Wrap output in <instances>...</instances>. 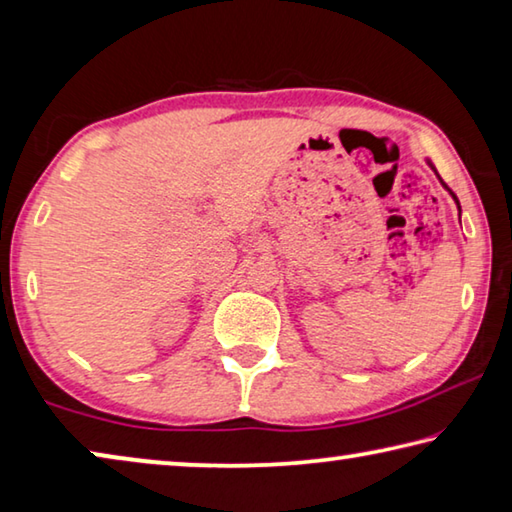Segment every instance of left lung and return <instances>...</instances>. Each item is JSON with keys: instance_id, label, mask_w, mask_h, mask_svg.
Instances as JSON below:
<instances>
[{"instance_id": "left-lung-1", "label": "left lung", "mask_w": 512, "mask_h": 512, "mask_svg": "<svg viewBox=\"0 0 512 512\" xmlns=\"http://www.w3.org/2000/svg\"><path fill=\"white\" fill-rule=\"evenodd\" d=\"M427 164H429V166H432V161H429V159H427ZM432 168H434V166H432ZM434 173H436V168H434ZM436 175H438V173H436ZM438 179H441V177H438ZM441 184H443V186L447 188V184L443 182V179H441ZM447 191H450V188H447ZM450 195H452V197H454V200H456V195H454L452 191H450ZM456 204H459V200H456ZM459 209H461V206H459Z\"/></svg>"}]
</instances>
